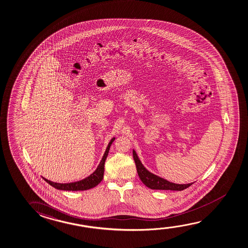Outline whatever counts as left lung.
<instances>
[{
  "label": "left lung",
  "mask_w": 248,
  "mask_h": 248,
  "mask_svg": "<svg viewBox=\"0 0 248 248\" xmlns=\"http://www.w3.org/2000/svg\"><path fill=\"white\" fill-rule=\"evenodd\" d=\"M133 158L137 166V173L140 177V181L151 189H158V190H174L182 191L191 186L194 183L187 184H176L170 183L167 180L156 176L155 174L148 171L144 165L141 164L140 159L137 156V153L133 150Z\"/></svg>",
  "instance_id": "obj_1"
}]
</instances>
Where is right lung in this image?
Returning a JSON list of instances; mask_svg holds the SVG:
<instances>
[{"label": "right lung", "mask_w": 248, "mask_h": 248, "mask_svg": "<svg viewBox=\"0 0 248 248\" xmlns=\"http://www.w3.org/2000/svg\"><path fill=\"white\" fill-rule=\"evenodd\" d=\"M115 140V137H113L110 142L108 143V147L105 151L104 155L101 158V162L99 165L97 166V169L93 171L90 176H88L84 179L81 180V181H78V182H74V183H58L51 182L49 180L46 179L43 177V179L45 180L49 185L54 188H57L60 190L65 191H83L87 190V189H90L92 187H94L97 186L99 183H101L102 179H103V175H104V165L106 158L108 157V152L110 149L111 143L113 142Z\"/></svg>", "instance_id": "right-lung-1"}]
</instances>
